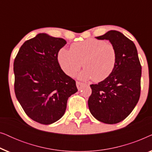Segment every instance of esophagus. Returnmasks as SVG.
I'll return each mask as SVG.
<instances>
[{
	"label": "esophagus",
	"mask_w": 152,
	"mask_h": 152,
	"mask_svg": "<svg viewBox=\"0 0 152 152\" xmlns=\"http://www.w3.org/2000/svg\"><path fill=\"white\" fill-rule=\"evenodd\" d=\"M76 85H77V89L79 91H80L81 89H82V88L83 86H84V83H82V82H76Z\"/></svg>",
	"instance_id": "34e87169"
}]
</instances>
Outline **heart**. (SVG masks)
<instances>
[{
	"instance_id": "heart-1",
	"label": "heart",
	"mask_w": 152,
	"mask_h": 152,
	"mask_svg": "<svg viewBox=\"0 0 152 152\" xmlns=\"http://www.w3.org/2000/svg\"><path fill=\"white\" fill-rule=\"evenodd\" d=\"M117 50L110 42L88 39L72 43L70 50L61 48L58 53V62L68 76H73L82 66L85 69L80 77L101 82L109 77L117 63Z\"/></svg>"
}]
</instances>
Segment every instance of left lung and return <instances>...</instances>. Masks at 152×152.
Here are the masks:
<instances>
[{
  "label": "left lung",
  "mask_w": 152,
  "mask_h": 152,
  "mask_svg": "<svg viewBox=\"0 0 152 152\" xmlns=\"http://www.w3.org/2000/svg\"><path fill=\"white\" fill-rule=\"evenodd\" d=\"M100 40H109L117 50L113 72L104 80L91 84L88 100L91 113L106 124H116L125 119L136 107L140 95L141 65L132 41L122 33L110 30Z\"/></svg>",
  "instance_id": "left-lung-1"
}]
</instances>
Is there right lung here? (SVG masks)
Returning a JSON list of instances; mask_svg holds the SVG:
<instances>
[{
  "mask_svg": "<svg viewBox=\"0 0 152 152\" xmlns=\"http://www.w3.org/2000/svg\"><path fill=\"white\" fill-rule=\"evenodd\" d=\"M66 41L40 33L26 41L14 59V91L31 119L43 124L59 120L67 100L77 91L75 81L65 74L58 53Z\"/></svg>",
  "mask_w": 152,
  "mask_h": 152,
  "instance_id": "1",
  "label": "right lung"
}]
</instances>
